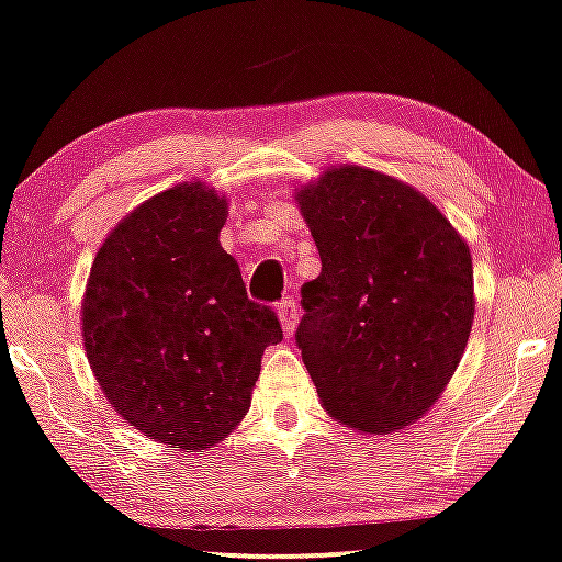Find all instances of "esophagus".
<instances>
[{
  "label": "esophagus",
  "mask_w": 562,
  "mask_h": 562,
  "mask_svg": "<svg viewBox=\"0 0 562 562\" xmlns=\"http://www.w3.org/2000/svg\"><path fill=\"white\" fill-rule=\"evenodd\" d=\"M279 321H281V328L283 334L292 336L294 328H296V321H300V315H296V302L294 296H283V300L279 302Z\"/></svg>",
  "instance_id": "1"
}]
</instances>
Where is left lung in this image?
<instances>
[{"mask_svg":"<svg viewBox=\"0 0 562 562\" xmlns=\"http://www.w3.org/2000/svg\"><path fill=\"white\" fill-rule=\"evenodd\" d=\"M294 198L323 262L296 328L317 398L351 429H404L442 396L472 334L467 239L419 190L364 166L325 169Z\"/></svg>","mask_w":562,"mask_h":562,"instance_id":"left-lung-1","label":"left lung"}]
</instances>
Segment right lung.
I'll return each mask as SVG.
<instances>
[{
  "mask_svg": "<svg viewBox=\"0 0 562 562\" xmlns=\"http://www.w3.org/2000/svg\"><path fill=\"white\" fill-rule=\"evenodd\" d=\"M228 200L182 182L127 213L95 252L82 344L103 396L145 438L203 453L245 419L283 334L221 247Z\"/></svg>",
  "mask_w": 562,
  "mask_h": 562,
  "instance_id": "obj_1",
  "label": "right lung"
}]
</instances>
